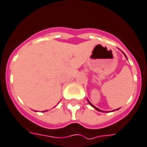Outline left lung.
<instances>
[{"mask_svg":"<svg viewBox=\"0 0 147 147\" xmlns=\"http://www.w3.org/2000/svg\"><path fill=\"white\" fill-rule=\"evenodd\" d=\"M124 55H125V57H126V58H127V57H126V55H125V53H124ZM88 102H89V104H90V106H91V107H93V108H94V109H96V110L99 111V112H102V113H103V112H104V113H107V112H105V111H102V110H100V109H98V108H96V107H94V105H93V104H92V103H91V102H90V101L88 100ZM118 109H117L116 110H118ZM113 111H114V110H113Z\"/></svg>","mask_w":147,"mask_h":147,"instance_id":"obj_1","label":"left lung"}]
</instances>
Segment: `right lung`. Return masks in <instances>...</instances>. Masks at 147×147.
Returning a JSON list of instances; mask_svg holds the SVG:
<instances>
[{"label": "right lung", "instance_id": "1", "mask_svg": "<svg viewBox=\"0 0 147 147\" xmlns=\"http://www.w3.org/2000/svg\"><path fill=\"white\" fill-rule=\"evenodd\" d=\"M46 111H47V110H46ZM46 111H44V112H46Z\"/></svg>", "mask_w": 147, "mask_h": 147}]
</instances>
